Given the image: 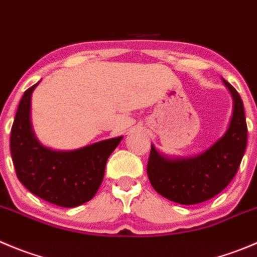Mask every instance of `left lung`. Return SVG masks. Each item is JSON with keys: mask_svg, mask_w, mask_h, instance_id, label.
I'll list each match as a JSON object with an SVG mask.
<instances>
[{"mask_svg": "<svg viewBox=\"0 0 257 257\" xmlns=\"http://www.w3.org/2000/svg\"><path fill=\"white\" fill-rule=\"evenodd\" d=\"M233 97V113L228 130L213 146L188 159H167L151 146L148 177L154 189L179 204H197L221 193L240 167L247 145L243 103L240 94L223 80Z\"/></svg>", "mask_w": 257, "mask_h": 257, "instance_id": "1", "label": "left lung"}]
</instances>
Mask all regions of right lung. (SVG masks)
Instances as JSON below:
<instances>
[{
  "mask_svg": "<svg viewBox=\"0 0 257 257\" xmlns=\"http://www.w3.org/2000/svg\"><path fill=\"white\" fill-rule=\"evenodd\" d=\"M34 84L25 90L11 128L10 149L16 175L33 194L60 207L80 206L98 190L108 156L122 136L74 151L44 148L34 136L30 99Z\"/></svg>",
  "mask_w": 257,
  "mask_h": 257,
  "instance_id": "right-lung-1",
  "label": "right lung"
}]
</instances>
